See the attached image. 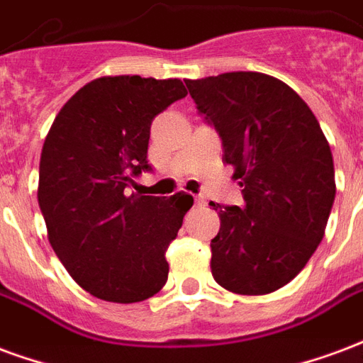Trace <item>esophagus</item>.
Returning a JSON list of instances; mask_svg holds the SVG:
<instances>
[{"label":"esophagus","instance_id":"1","mask_svg":"<svg viewBox=\"0 0 363 363\" xmlns=\"http://www.w3.org/2000/svg\"><path fill=\"white\" fill-rule=\"evenodd\" d=\"M195 205H205V197L203 195H195Z\"/></svg>","mask_w":363,"mask_h":363}]
</instances>
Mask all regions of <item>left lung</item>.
<instances>
[{
	"mask_svg": "<svg viewBox=\"0 0 363 363\" xmlns=\"http://www.w3.org/2000/svg\"><path fill=\"white\" fill-rule=\"evenodd\" d=\"M222 139L245 205L220 207L211 240L214 280L234 294L279 290L321 243L335 203V164L319 121L286 83L234 71L185 81Z\"/></svg>",
	"mask_w": 363,
	"mask_h": 363,
	"instance_id": "obj_1",
	"label": "left lung"
}]
</instances>
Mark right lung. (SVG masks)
Masks as SVG:
<instances>
[{
	"label": "right lung",
	"mask_w": 363,
	"mask_h": 363,
	"mask_svg": "<svg viewBox=\"0 0 363 363\" xmlns=\"http://www.w3.org/2000/svg\"><path fill=\"white\" fill-rule=\"evenodd\" d=\"M187 94L179 79L100 77L55 116L40 156L38 205L73 280L100 300L133 303L168 280L166 250L193 197L131 193L150 170V123Z\"/></svg>",
	"instance_id": "add662e5"
}]
</instances>
